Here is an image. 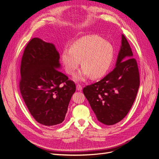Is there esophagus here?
<instances>
[{
	"label": "esophagus",
	"mask_w": 159,
	"mask_h": 159,
	"mask_svg": "<svg viewBox=\"0 0 159 159\" xmlns=\"http://www.w3.org/2000/svg\"><path fill=\"white\" fill-rule=\"evenodd\" d=\"M76 90H77L78 91H81L82 89H83V88H82V86L80 85V84L76 85Z\"/></svg>",
	"instance_id": "obj_1"
}]
</instances>
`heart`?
Returning <instances> with one entry per match:
<instances>
[{"label":"heart","instance_id":"heart-1","mask_svg":"<svg viewBox=\"0 0 159 159\" xmlns=\"http://www.w3.org/2000/svg\"><path fill=\"white\" fill-rule=\"evenodd\" d=\"M114 56L112 46L96 35H89L75 42L71 48H65L61 61L69 75H74L80 64L82 69L75 77L84 81L90 76L93 79L103 76L110 68Z\"/></svg>","mask_w":159,"mask_h":159}]
</instances>
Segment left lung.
Instances as JSON below:
<instances>
[{
    "mask_svg": "<svg viewBox=\"0 0 159 159\" xmlns=\"http://www.w3.org/2000/svg\"><path fill=\"white\" fill-rule=\"evenodd\" d=\"M139 86V74L130 46L122 34L115 69L103 79L83 89V93L98 121L113 125L130 110Z\"/></svg>",
    "mask_w": 159,
    "mask_h": 159,
    "instance_id": "obj_1",
    "label": "left lung"
}]
</instances>
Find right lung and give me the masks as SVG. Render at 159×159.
Returning <instances> with one entry per match:
<instances>
[{
	"label": "right lung",
	"mask_w": 159,
	"mask_h": 159,
	"mask_svg": "<svg viewBox=\"0 0 159 159\" xmlns=\"http://www.w3.org/2000/svg\"><path fill=\"white\" fill-rule=\"evenodd\" d=\"M60 54L54 44L39 38L29 41L21 61L20 90L33 118L46 126L65 120L76 86L57 69Z\"/></svg>",
	"instance_id": "right-lung-1"
}]
</instances>
